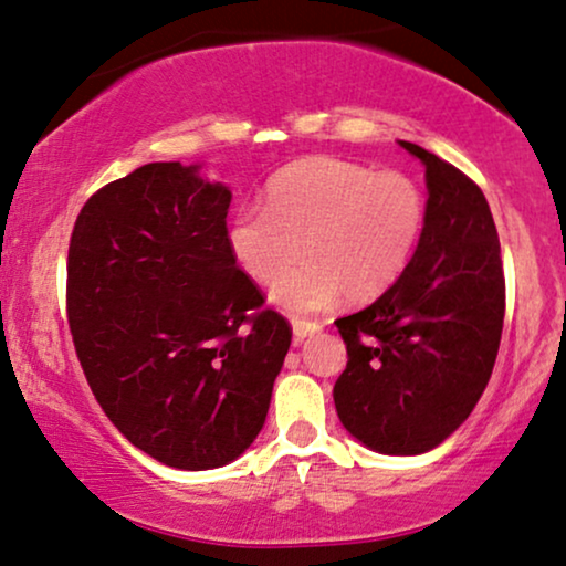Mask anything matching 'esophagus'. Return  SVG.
<instances>
[{
  "label": "esophagus",
  "mask_w": 566,
  "mask_h": 566,
  "mask_svg": "<svg viewBox=\"0 0 566 566\" xmlns=\"http://www.w3.org/2000/svg\"><path fill=\"white\" fill-rule=\"evenodd\" d=\"M318 332L321 324H316V321H292V342H295V345H303L307 336Z\"/></svg>",
  "instance_id": "1"
}]
</instances>
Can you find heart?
<instances>
[{"instance_id":"1","label":"heart","mask_w":566,"mask_h":566,"mask_svg":"<svg viewBox=\"0 0 566 566\" xmlns=\"http://www.w3.org/2000/svg\"><path fill=\"white\" fill-rule=\"evenodd\" d=\"M426 213L412 177L313 156L269 182L266 209L248 203L232 213L227 250L255 284L277 282L303 252L306 263L276 284L271 303L307 316L342 295L368 303L395 287L418 253Z\"/></svg>"}]
</instances>
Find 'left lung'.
I'll use <instances>...</instances> for the list:
<instances>
[{
    "instance_id": "left-lung-1",
    "label": "left lung",
    "mask_w": 566,
    "mask_h": 566,
    "mask_svg": "<svg viewBox=\"0 0 566 566\" xmlns=\"http://www.w3.org/2000/svg\"><path fill=\"white\" fill-rule=\"evenodd\" d=\"M399 146L426 167L423 240L395 287L336 321L347 368L334 405L370 452L412 457L447 441L489 384L504 326V269L481 188L426 148Z\"/></svg>"
}]
</instances>
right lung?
Segmentation results:
<instances>
[{
    "label": "right lung",
    "mask_w": 566,
    "mask_h": 566,
    "mask_svg": "<svg viewBox=\"0 0 566 566\" xmlns=\"http://www.w3.org/2000/svg\"><path fill=\"white\" fill-rule=\"evenodd\" d=\"M203 164H143L88 198L67 253L83 374L133 447L213 470L266 423L292 332L227 250L232 192Z\"/></svg>",
    "instance_id": "obj_1"
}]
</instances>
